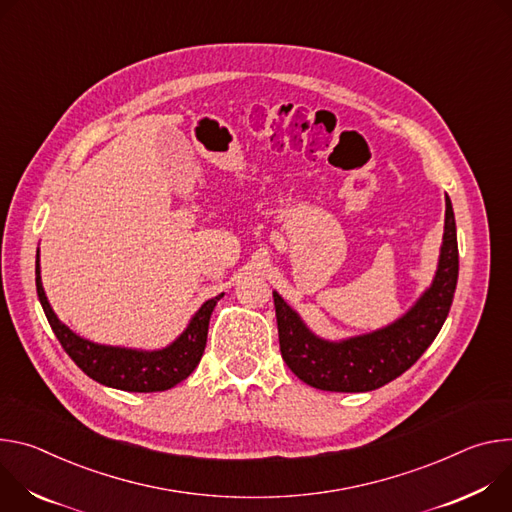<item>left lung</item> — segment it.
I'll list each match as a JSON object with an SVG mask.
<instances>
[{"label": "left lung", "instance_id": "1", "mask_svg": "<svg viewBox=\"0 0 512 512\" xmlns=\"http://www.w3.org/2000/svg\"><path fill=\"white\" fill-rule=\"evenodd\" d=\"M458 270L456 217L445 195L437 270L413 307L380 329L344 339H325L313 333L301 315L272 291L282 360L305 384L319 390L368 392L388 384L409 370L437 337L456 293Z\"/></svg>", "mask_w": 512, "mask_h": 512}]
</instances>
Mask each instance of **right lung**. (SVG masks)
I'll return each instance as SVG.
<instances>
[{
	"label": "right lung",
	"instance_id": "add662e5",
	"mask_svg": "<svg viewBox=\"0 0 512 512\" xmlns=\"http://www.w3.org/2000/svg\"><path fill=\"white\" fill-rule=\"evenodd\" d=\"M36 293L54 335L59 337L71 360L95 382L128 392H162L183 382L197 368L205 352L209 319L223 297L221 293L205 301L175 342L160 350H136L95 344L56 317L42 287L40 250L36 252Z\"/></svg>",
	"mask_w": 512,
	"mask_h": 512
}]
</instances>
